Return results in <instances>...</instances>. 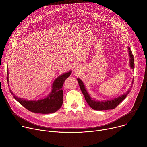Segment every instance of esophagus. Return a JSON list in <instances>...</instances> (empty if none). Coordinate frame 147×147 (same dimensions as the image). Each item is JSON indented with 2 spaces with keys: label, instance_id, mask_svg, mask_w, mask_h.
Instances as JSON below:
<instances>
[{
  "label": "esophagus",
  "instance_id": "34e87169",
  "mask_svg": "<svg viewBox=\"0 0 147 147\" xmlns=\"http://www.w3.org/2000/svg\"><path fill=\"white\" fill-rule=\"evenodd\" d=\"M74 70L75 71H76V72H77V71H78V68L77 67H75V68H74Z\"/></svg>",
  "mask_w": 147,
  "mask_h": 147
}]
</instances>
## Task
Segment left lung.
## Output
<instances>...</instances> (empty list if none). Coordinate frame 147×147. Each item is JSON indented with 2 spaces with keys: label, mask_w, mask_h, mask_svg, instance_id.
Segmentation results:
<instances>
[{
  "label": "left lung",
  "mask_w": 147,
  "mask_h": 147,
  "mask_svg": "<svg viewBox=\"0 0 147 147\" xmlns=\"http://www.w3.org/2000/svg\"><path fill=\"white\" fill-rule=\"evenodd\" d=\"M129 53V57H130V67L131 69H134V57L132 54V52L130 50V48L128 47ZM77 81L78 82L79 86L80 87L81 91L82 92L84 96L85 97L86 100L88 103V104L90 105V107L96 111H104V110H108V109H115L118 105L127 96V95L129 94L130 90H129L126 93L116 98H114L113 99H111L109 100H103V101H98L95 100L93 98H92L90 95L88 94L87 91L86 89L85 86L84 84L82 81L80 79L77 78ZM132 84H133V80L132 81ZM131 88L132 86L130 87Z\"/></svg>",
  "instance_id": "8db88e82"
}]
</instances>
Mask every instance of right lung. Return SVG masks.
Wrapping results in <instances>:
<instances>
[{
    "label": "right lung",
    "mask_w": 147,
    "mask_h": 147,
    "mask_svg": "<svg viewBox=\"0 0 147 147\" xmlns=\"http://www.w3.org/2000/svg\"><path fill=\"white\" fill-rule=\"evenodd\" d=\"M71 73V71H70L57 77L53 81L51 92L44 99L38 100H28L17 97L10 90V91L18 102L32 112L42 114L54 113L59 110L62 105L63 95L62 87L65 81L69 77ZM7 78H9L8 76Z\"/></svg>",
    "instance_id": "1"
}]
</instances>
